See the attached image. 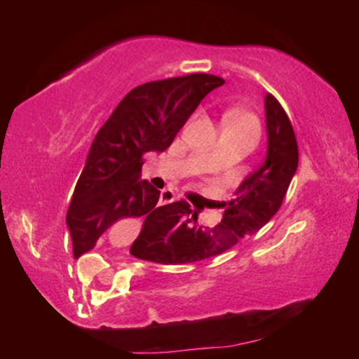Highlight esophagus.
<instances>
[{
    "mask_svg": "<svg viewBox=\"0 0 359 359\" xmlns=\"http://www.w3.org/2000/svg\"><path fill=\"white\" fill-rule=\"evenodd\" d=\"M177 201V196L172 191H162V196H160V203L162 204H170Z\"/></svg>",
    "mask_w": 359,
    "mask_h": 359,
    "instance_id": "34e87169",
    "label": "esophagus"
}]
</instances>
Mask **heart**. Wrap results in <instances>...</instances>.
<instances>
[{"instance_id": "heart-1", "label": "heart", "mask_w": 359, "mask_h": 359, "mask_svg": "<svg viewBox=\"0 0 359 359\" xmlns=\"http://www.w3.org/2000/svg\"><path fill=\"white\" fill-rule=\"evenodd\" d=\"M222 126L234 128V130H245L248 133H253L255 137L258 135V121L253 114L246 113L240 109H229L226 111L222 116Z\"/></svg>"}]
</instances>
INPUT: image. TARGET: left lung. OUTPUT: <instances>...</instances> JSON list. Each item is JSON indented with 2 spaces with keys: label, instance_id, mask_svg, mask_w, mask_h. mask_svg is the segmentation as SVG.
<instances>
[{
  "label": "left lung",
  "instance_id": "1",
  "mask_svg": "<svg viewBox=\"0 0 359 359\" xmlns=\"http://www.w3.org/2000/svg\"><path fill=\"white\" fill-rule=\"evenodd\" d=\"M269 147L266 156L222 204L224 216L214 228L201 226L197 214L185 201L168 204L155 219L143 222L130 253L162 265H182L216 257L233 248L243 238L257 234L277 214L299 165L294 128L280 102L265 96Z\"/></svg>",
  "mask_w": 359,
  "mask_h": 359
}]
</instances>
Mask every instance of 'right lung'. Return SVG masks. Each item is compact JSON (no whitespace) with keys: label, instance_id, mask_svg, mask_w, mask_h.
Returning <instances> with one entry per match:
<instances>
[{"label":"right lung","instance_id":"add662e5","mask_svg":"<svg viewBox=\"0 0 359 359\" xmlns=\"http://www.w3.org/2000/svg\"><path fill=\"white\" fill-rule=\"evenodd\" d=\"M224 79L211 74L147 82L131 89L90 145L67 211L74 258L93 250L106 229L126 217L155 219L160 191L142 180L143 156L163 151L199 102Z\"/></svg>","mask_w":359,"mask_h":359}]
</instances>
